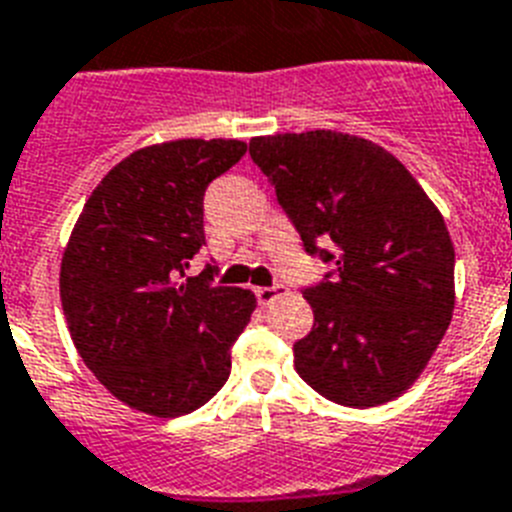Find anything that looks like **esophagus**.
<instances>
[{
    "mask_svg": "<svg viewBox=\"0 0 512 512\" xmlns=\"http://www.w3.org/2000/svg\"><path fill=\"white\" fill-rule=\"evenodd\" d=\"M253 293H256V301H259L261 306H269V303H272V301H277V298H280V295L285 293V287H282V285H272V287H256V290H253Z\"/></svg>",
    "mask_w": 512,
    "mask_h": 512,
    "instance_id": "obj_1",
    "label": "esophagus"
}]
</instances>
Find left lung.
I'll use <instances>...</instances> for the list:
<instances>
[{
    "label": "left lung",
    "instance_id": "left-lung-1",
    "mask_svg": "<svg viewBox=\"0 0 512 512\" xmlns=\"http://www.w3.org/2000/svg\"><path fill=\"white\" fill-rule=\"evenodd\" d=\"M248 151L308 256L335 264L303 290L314 327L293 345L295 371L350 408L403 395L453 319L455 248L439 209L390 151L358 135H264Z\"/></svg>",
    "mask_w": 512,
    "mask_h": 512
}]
</instances>
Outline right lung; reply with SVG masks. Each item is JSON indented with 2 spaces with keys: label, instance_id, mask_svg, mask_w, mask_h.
I'll return each mask as SVG.
<instances>
[{
  "label": "right lung",
  "instance_id": "right-lung-1",
  "mask_svg": "<svg viewBox=\"0 0 512 512\" xmlns=\"http://www.w3.org/2000/svg\"><path fill=\"white\" fill-rule=\"evenodd\" d=\"M246 154L243 141L156 143L104 175L62 256L59 295L86 366L114 398L175 418L230 377L232 345L256 298L214 287V266L185 277L206 243L204 193Z\"/></svg>",
  "mask_w": 512,
  "mask_h": 512
}]
</instances>
